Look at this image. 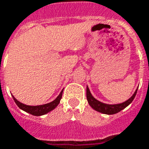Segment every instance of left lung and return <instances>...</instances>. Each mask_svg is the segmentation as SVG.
Masks as SVG:
<instances>
[{"label": "left lung", "instance_id": "1", "mask_svg": "<svg viewBox=\"0 0 149 149\" xmlns=\"http://www.w3.org/2000/svg\"><path fill=\"white\" fill-rule=\"evenodd\" d=\"M137 89L136 90V92L134 93V94L128 100H127L126 102H123V103L114 104V105H109V104L102 103V102H101L95 99L92 96V94H91V93L89 91L88 86L86 88V97H87V101L89 102V106L92 107L93 109H94L95 111L101 112L102 114H114L118 113L119 111H121L122 110H123L124 108H126L128 105H130L132 102V101L134 100L136 95Z\"/></svg>", "mask_w": 149, "mask_h": 149}]
</instances>
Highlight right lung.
Returning <instances> with one entry per match:
<instances>
[{"label":"right lung","instance_id":"1","mask_svg":"<svg viewBox=\"0 0 149 149\" xmlns=\"http://www.w3.org/2000/svg\"><path fill=\"white\" fill-rule=\"evenodd\" d=\"M62 93H63V90L60 92L59 96L57 97L53 102H50V103L44 104V105H40V106H27V105H25V104L18 102L13 96V98L14 100V102H15V103L17 104V106L19 107L21 110L26 111V112H27V113L32 114V115L40 116V115H43V114H46L47 113L52 111L59 105L60 99L62 97Z\"/></svg>","mask_w":149,"mask_h":149}]
</instances>
